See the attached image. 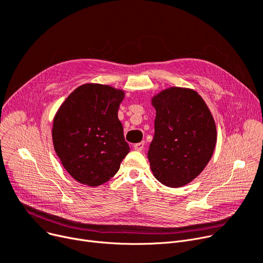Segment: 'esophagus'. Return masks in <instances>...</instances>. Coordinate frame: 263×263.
Returning <instances> with one entry per match:
<instances>
[{
  "instance_id": "1",
  "label": "esophagus",
  "mask_w": 263,
  "mask_h": 263,
  "mask_svg": "<svg viewBox=\"0 0 263 263\" xmlns=\"http://www.w3.org/2000/svg\"><path fill=\"white\" fill-rule=\"evenodd\" d=\"M144 146H145V142H141V143H137L133 146V148L136 150V151H142L144 149Z\"/></svg>"
}]
</instances>
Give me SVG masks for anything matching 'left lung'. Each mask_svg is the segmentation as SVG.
I'll use <instances>...</instances> for the list:
<instances>
[{
    "label": "left lung",
    "mask_w": 263,
    "mask_h": 263,
    "mask_svg": "<svg viewBox=\"0 0 263 263\" xmlns=\"http://www.w3.org/2000/svg\"><path fill=\"white\" fill-rule=\"evenodd\" d=\"M155 135L148 150L150 168L162 184L183 186L209 163L216 127L201 97L189 88L171 87L153 98Z\"/></svg>",
    "instance_id": "left-lung-1"
}]
</instances>
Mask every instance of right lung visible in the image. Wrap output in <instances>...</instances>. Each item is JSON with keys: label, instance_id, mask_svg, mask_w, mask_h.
Returning a JSON list of instances; mask_svg holds the SVG:
<instances>
[{"label": "right lung", "instance_id": "1", "mask_svg": "<svg viewBox=\"0 0 263 263\" xmlns=\"http://www.w3.org/2000/svg\"><path fill=\"white\" fill-rule=\"evenodd\" d=\"M122 90L108 85L78 87L54 117V149L77 181L98 186L114 177L130 147L118 119Z\"/></svg>", "mask_w": 263, "mask_h": 263}]
</instances>
